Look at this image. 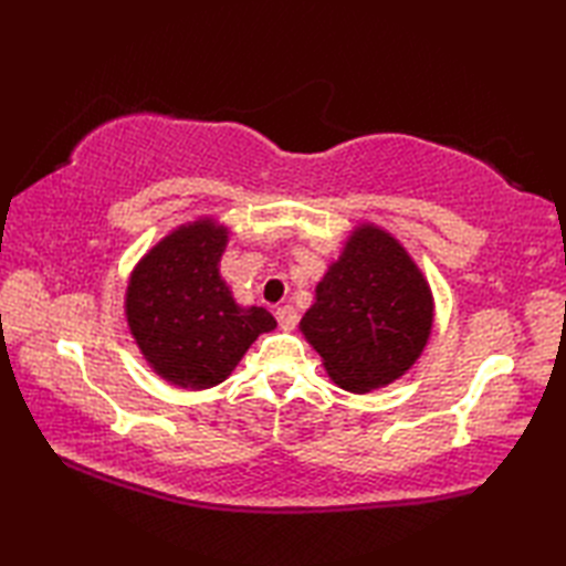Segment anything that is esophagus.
Here are the masks:
<instances>
[{
  "mask_svg": "<svg viewBox=\"0 0 566 566\" xmlns=\"http://www.w3.org/2000/svg\"><path fill=\"white\" fill-rule=\"evenodd\" d=\"M274 316H276V323H280L284 331H294L296 328L298 314H296L294 306H280V308L274 311Z\"/></svg>",
  "mask_w": 566,
  "mask_h": 566,
  "instance_id": "1",
  "label": "esophagus"
}]
</instances>
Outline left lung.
Returning <instances> with one entry per match:
<instances>
[{"instance_id": "8db88e82", "label": "left lung", "mask_w": 566, "mask_h": 566, "mask_svg": "<svg viewBox=\"0 0 566 566\" xmlns=\"http://www.w3.org/2000/svg\"><path fill=\"white\" fill-rule=\"evenodd\" d=\"M298 328L338 387L365 394L406 375L432 328V294L403 245L381 228L353 231Z\"/></svg>"}]
</instances>
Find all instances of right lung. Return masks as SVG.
Segmentation results:
<instances>
[{"label": "right lung", "mask_w": 566, "mask_h": 566, "mask_svg": "<svg viewBox=\"0 0 566 566\" xmlns=\"http://www.w3.org/2000/svg\"><path fill=\"white\" fill-rule=\"evenodd\" d=\"M228 228L213 219L179 226L143 258L126 290V318L143 357L182 389L221 384L260 333L268 308H243L219 274Z\"/></svg>", "instance_id": "1"}]
</instances>
